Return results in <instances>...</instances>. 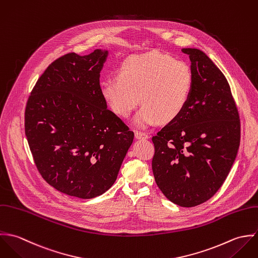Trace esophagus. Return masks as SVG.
Listing matches in <instances>:
<instances>
[{
  "instance_id": "obj_1",
  "label": "esophagus",
  "mask_w": 258,
  "mask_h": 258,
  "mask_svg": "<svg viewBox=\"0 0 258 258\" xmlns=\"http://www.w3.org/2000/svg\"><path fill=\"white\" fill-rule=\"evenodd\" d=\"M135 136H136V138L139 139V140H141V139H148V138H149L148 134H146V133H144V132H140V131H136V132H135Z\"/></svg>"
}]
</instances>
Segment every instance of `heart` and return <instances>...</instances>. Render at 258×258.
I'll return each mask as SVG.
<instances>
[{
  "mask_svg": "<svg viewBox=\"0 0 258 258\" xmlns=\"http://www.w3.org/2000/svg\"><path fill=\"white\" fill-rule=\"evenodd\" d=\"M117 77L103 81L102 96L109 108L122 117H127L142 101L144 105L136 116L142 126L178 117L194 87L192 71L186 62L158 52L128 56Z\"/></svg>",
  "mask_w": 258,
  "mask_h": 258,
  "instance_id": "b5f03b06",
  "label": "heart"
}]
</instances>
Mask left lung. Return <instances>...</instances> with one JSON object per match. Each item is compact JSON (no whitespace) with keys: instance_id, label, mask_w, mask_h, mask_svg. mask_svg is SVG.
Listing matches in <instances>:
<instances>
[{"instance_id":"8db88e82","label":"left lung","mask_w":258,"mask_h":258,"mask_svg":"<svg viewBox=\"0 0 258 258\" xmlns=\"http://www.w3.org/2000/svg\"><path fill=\"white\" fill-rule=\"evenodd\" d=\"M189 55L194 87L184 110L152 141L155 180L171 203L199 206L221 187L240 144V119L229 84L206 53Z\"/></svg>"}]
</instances>
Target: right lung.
Instances as JSON below:
<instances>
[{"label": "right lung", "mask_w": 258, "mask_h": 258, "mask_svg": "<svg viewBox=\"0 0 258 258\" xmlns=\"http://www.w3.org/2000/svg\"><path fill=\"white\" fill-rule=\"evenodd\" d=\"M107 53L70 52L53 60L25 110V133L40 174L58 191L79 199L99 197L114 183L135 137L101 93Z\"/></svg>", "instance_id": "1"}]
</instances>
